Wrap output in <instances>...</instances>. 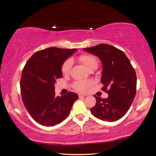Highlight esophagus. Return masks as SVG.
<instances>
[{
    "instance_id": "obj_1",
    "label": "esophagus",
    "mask_w": 156,
    "mask_h": 156,
    "mask_svg": "<svg viewBox=\"0 0 156 156\" xmlns=\"http://www.w3.org/2000/svg\"><path fill=\"white\" fill-rule=\"evenodd\" d=\"M86 97V96H84V95H82V94H78V97L79 98H82V97Z\"/></svg>"
}]
</instances>
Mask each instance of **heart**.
I'll return each mask as SVG.
<instances>
[{
	"label": "heart",
	"instance_id": "1",
	"mask_svg": "<svg viewBox=\"0 0 156 156\" xmlns=\"http://www.w3.org/2000/svg\"><path fill=\"white\" fill-rule=\"evenodd\" d=\"M79 61L81 64L88 70L92 69H96L98 66V61L94 56L90 54H82L78 58ZM72 62L69 59H68L64 62L62 66V72L63 74H68L69 69L71 68ZM92 85V81L90 80H84V81H76L73 84V87L75 90L78 92H87L89 88Z\"/></svg>",
	"mask_w": 156,
	"mask_h": 156
}]
</instances>
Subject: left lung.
<instances>
[{
    "mask_svg": "<svg viewBox=\"0 0 156 156\" xmlns=\"http://www.w3.org/2000/svg\"><path fill=\"white\" fill-rule=\"evenodd\" d=\"M84 50L97 55L102 64V90L107 98L94 95L97 101L90 112L102 121L119 120L127 113L136 94V73L125 53L108 44H99Z\"/></svg>",
    "mask_w": 156,
    "mask_h": 156,
    "instance_id": "1",
    "label": "left lung"
}]
</instances>
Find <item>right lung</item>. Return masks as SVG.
Instances as JSON below:
<instances>
[{"label": "right lung", "instance_id": "right-lung-1", "mask_svg": "<svg viewBox=\"0 0 156 156\" xmlns=\"http://www.w3.org/2000/svg\"><path fill=\"white\" fill-rule=\"evenodd\" d=\"M77 49L49 48L39 50L28 59L23 69L20 88L22 100L34 120L44 126H54L68 117L78 99L69 92L56 97L54 84L62 77V66Z\"/></svg>", "mask_w": 156, "mask_h": 156}]
</instances>
